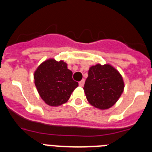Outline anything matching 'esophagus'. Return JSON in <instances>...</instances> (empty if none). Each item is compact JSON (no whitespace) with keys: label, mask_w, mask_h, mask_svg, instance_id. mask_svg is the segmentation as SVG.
<instances>
[{"label":"esophagus","mask_w":152,"mask_h":152,"mask_svg":"<svg viewBox=\"0 0 152 152\" xmlns=\"http://www.w3.org/2000/svg\"><path fill=\"white\" fill-rule=\"evenodd\" d=\"M84 82H85V80H84V79H83V80H81L80 81V82L78 83L79 84V86H80V87H83V86L84 85Z\"/></svg>","instance_id":"esophagus-1"}]
</instances>
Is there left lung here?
Returning <instances> with one entry per match:
<instances>
[{
	"instance_id": "left-lung-1",
	"label": "left lung",
	"mask_w": 152,
	"mask_h": 152,
	"mask_svg": "<svg viewBox=\"0 0 152 152\" xmlns=\"http://www.w3.org/2000/svg\"><path fill=\"white\" fill-rule=\"evenodd\" d=\"M87 100L100 110H107L116 103L124 90V82L117 70L110 64L91 67L84 87Z\"/></svg>"
}]
</instances>
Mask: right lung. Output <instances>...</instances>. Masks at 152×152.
I'll return each mask as SVG.
<instances>
[{"label": "right lung", "instance_id": "1", "mask_svg": "<svg viewBox=\"0 0 152 152\" xmlns=\"http://www.w3.org/2000/svg\"><path fill=\"white\" fill-rule=\"evenodd\" d=\"M35 85L40 96L48 105L66 103L78 83L72 79V72L63 61L49 59L42 63L34 73Z\"/></svg>", "mask_w": 152, "mask_h": 152}]
</instances>
